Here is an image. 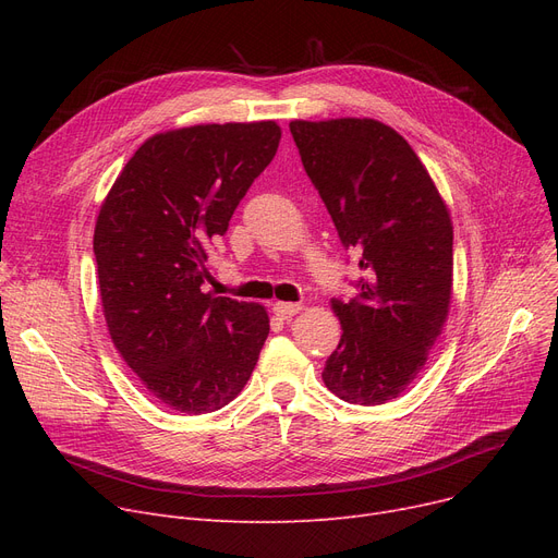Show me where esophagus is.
<instances>
[{"mask_svg":"<svg viewBox=\"0 0 558 558\" xmlns=\"http://www.w3.org/2000/svg\"><path fill=\"white\" fill-rule=\"evenodd\" d=\"M299 312H301V305H299V303H276V305H274V314L280 316L282 320H287V318H291V316H296Z\"/></svg>","mask_w":558,"mask_h":558,"instance_id":"1","label":"esophagus"}]
</instances>
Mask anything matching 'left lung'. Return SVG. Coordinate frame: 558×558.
Listing matches in <instances>:
<instances>
[{
	"label": "left lung",
	"instance_id": "left-lung-1",
	"mask_svg": "<svg viewBox=\"0 0 558 558\" xmlns=\"http://www.w3.org/2000/svg\"><path fill=\"white\" fill-rule=\"evenodd\" d=\"M341 244L360 253V296L332 299L341 341L324 368L345 402L385 404L427 362L452 299V221L407 140L368 117L289 124Z\"/></svg>",
	"mask_w": 558,
	"mask_h": 558
}]
</instances>
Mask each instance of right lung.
Listing matches in <instances>:
<instances>
[{
	"label": "right lung",
	"mask_w": 558,
	"mask_h": 558,
	"mask_svg": "<svg viewBox=\"0 0 558 558\" xmlns=\"http://www.w3.org/2000/svg\"><path fill=\"white\" fill-rule=\"evenodd\" d=\"M276 122L156 133L117 175L95 226L101 307L117 353L151 396L208 414L244 389L269 337L257 303L205 294V246L280 144Z\"/></svg>",
	"instance_id": "1"
}]
</instances>
